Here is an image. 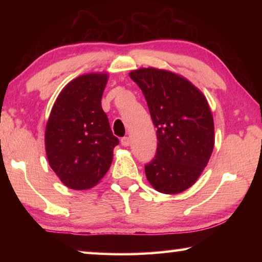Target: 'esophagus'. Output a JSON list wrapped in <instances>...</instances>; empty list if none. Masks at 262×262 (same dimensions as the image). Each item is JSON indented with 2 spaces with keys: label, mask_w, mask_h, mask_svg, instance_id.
<instances>
[{
  "label": "esophagus",
  "mask_w": 262,
  "mask_h": 262,
  "mask_svg": "<svg viewBox=\"0 0 262 262\" xmlns=\"http://www.w3.org/2000/svg\"><path fill=\"white\" fill-rule=\"evenodd\" d=\"M121 144L123 145V147H128V145L130 144V139H129V137H127V136L122 137V139H121Z\"/></svg>",
  "instance_id": "1"
}]
</instances>
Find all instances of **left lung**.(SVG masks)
Returning a JSON list of instances; mask_svg holds the SVG:
<instances>
[{"label": "left lung", "instance_id": "8db88e82", "mask_svg": "<svg viewBox=\"0 0 262 262\" xmlns=\"http://www.w3.org/2000/svg\"><path fill=\"white\" fill-rule=\"evenodd\" d=\"M143 92L157 128V150L144 165L155 189L177 194L189 188L214 149V120L209 105L192 83L167 70L142 68L129 74Z\"/></svg>", "mask_w": 262, "mask_h": 262}]
</instances>
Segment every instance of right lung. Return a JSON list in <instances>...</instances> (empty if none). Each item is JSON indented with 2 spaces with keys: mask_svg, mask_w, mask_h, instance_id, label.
Returning <instances> with one entry per match:
<instances>
[{
  "mask_svg": "<svg viewBox=\"0 0 262 262\" xmlns=\"http://www.w3.org/2000/svg\"><path fill=\"white\" fill-rule=\"evenodd\" d=\"M106 74H88L66 85L46 125L48 163L69 188L82 190L99 183L111 166L119 139L101 108Z\"/></svg>",
  "mask_w": 262,
  "mask_h": 262,
  "instance_id": "1",
  "label": "right lung"
}]
</instances>
